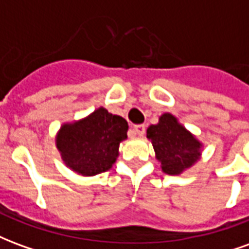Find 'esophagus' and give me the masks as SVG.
<instances>
[{"mask_svg": "<svg viewBox=\"0 0 249 249\" xmlns=\"http://www.w3.org/2000/svg\"><path fill=\"white\" fill-rule=\"evenodd\" d=\"M133 130H135V133L137 136H144V133H145V126L144 125H135Z\"/></svg>", "mask_w": 249, "mask_h": 249, "instance_id": "34e87169", "label": "esophagus"}]
</instances>
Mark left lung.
<instances>
[{
	"label": "left lung",
	"instance_id": "8db88e82",
	"mask_svg": "<svg viewBox=\"0 0 249 249\" xmlns=\"http://www.w3.org/2000/svg\"><path fill=\"white\" fill-rule=\"evenodd\" d=\"M146 137L153 145L161 171L167 175L178 176L201 159L203 142L172 113H162L157 124L149 125Z\"/></svg>",
	"mask_w": 249,
	"mask_h": 249
}]
</instances>
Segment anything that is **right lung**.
I'll return each instance as SVG.
<instances>
[{
  "label": "right lung",
  "mask_w": 249,
  "mask_h": 249,
  "mask_svg": "<svg viewBox=\"0 0 249 249\" xmlns=\"http://www.w3.org/2000/svg\"><path fill=\"white\" fill-rule=\"evenodd\" d=\"M128 128L126 120L100 107L84 119L64 123L56 135V146L71 171L96 176L113 167Z\"/></svg>",
  "instance_id": "right-lung-1"
}]
</instances>
